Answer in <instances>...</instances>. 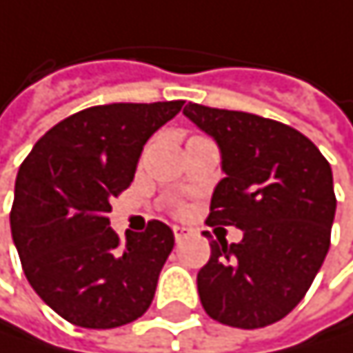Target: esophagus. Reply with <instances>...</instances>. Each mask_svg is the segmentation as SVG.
I'll use <instances>...</instances> for the list:
<instances>
[{
    "instance_id": "obj_1",
    "label": "esophagus",
    "mask_w": 353,
    "mask_h": 353,
    "mask_svg": "<svg viewBox=\"0 0 353 353\" xmlns=\"http://www.w3.org/2000/svg\"><path fill=\"white\" fill-rule=\"evenodd\" d=\"M172 229H174V240H176V242H183V240L187 238V232H189V229H185V227H179V225H174Z\"/></svg>"
}]
</instances>
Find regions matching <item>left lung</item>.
I'll return each instance as SVG.
<instances>
[{
	"label": "left lung",
	"mask_w": 353,
	"mask_h": 353,
	"mask_svg": "<svg viewBox=\"0 0 353 353\" xmlns=\"http://www.w3.org/2000/svg\"><path fill=\"white\" fill-rule=\"evenodd\" d=\"M183 113L223 157L206 225H236L242 242H210L198 274L206 314L227 326L263 328L288 316L310 290L330 246L337 208L332 170L299 130L254 113L189 103Z\"/></svg>",
	"instance_id": "left-lung-1"
}]
</instances>
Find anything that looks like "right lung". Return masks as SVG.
Masks as SVG:
<instances>
[{
  "label": "right lung",
  "instance_id": "add662e5",
  "mask_svg": "<svg viewBox=\"0 0 353 353\" xmlns=\"http://www.w3.org/2000/svg\"><path fill=\"white\" fill-rule=\"evenodd\" d=\"M183 103L88 107L52 126L21 164L12 238L29 284L67 322L115 328L149 310L172 229L153 219L121 240L107 214L130 187L143 145Z\"/></svg>",
  "mask_w": 353,
  "mask_h": 353
}]
</instances>
